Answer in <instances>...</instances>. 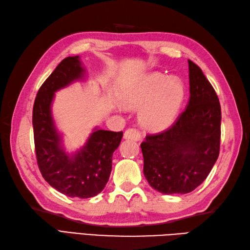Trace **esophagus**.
<instances>
[{
  "instance_id": "34e87169",
  "label": "esophagus",
  "mask_w": 250,
  "mask_h": 250,
  "mask_svg": "<svg viewBox=\"0 0 250 250\" xmlns=\"http://www.w3.org/2000/svg\"><path fill=\"white\" fill-rule=\"evenodd\" d=\"M125 139H133V141H141L142 135L141 132L134 129V127H130L125 132Z\"/></svg>"
}]
</instances>
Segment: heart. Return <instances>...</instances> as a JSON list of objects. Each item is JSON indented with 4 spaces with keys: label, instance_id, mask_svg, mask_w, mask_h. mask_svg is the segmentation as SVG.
<instances>
[{
    "label": "heart",
    "instance_id": "1",
    "mask_svg": "<svg viewBox=\"0 0 250 250\" xmlns=\"http://www.w3.org/2000/svg\"><path fill=\"white\" fill-rule=\"evenodd\" d=\"M185 98L182 81L154 73L127 92L124 102L127 107L139 108V121L148 130L158 131L169 126L181 109Z\"/></svg>",
    "mask_w": 250,
    "mask_h": 250
}]
</instances>
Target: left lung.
Returning a JSON list of instances; mask_svg holds the SVG:
<instances>
[{
	"label": "left lung",
	"mask_w": 250,
	"mask_h": 250,
	"mask_svg": "<svg viewBox=\"0 0 250 250\" xmlns=\"http://www.w3.org/2000/svg\"><path fill=\"white\" fill-rule=\"evenodd\" d=\"M189 101L176 123L141 144L144 175L163 194H188L205 181L219 154L222 111L213 86L188 61Z\"/></svg>",
	"instance_id": "8db88e82"
}]
</instances>
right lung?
I'll return each instance as SVG.
<instances>
[{
    "mask_svg": "<svg viewBox=\"0 0 250 250\" xmlns=\"http://www.w3.org/2000/svg\"><path fill=\"white\" fill-rule=\"evenodd\" d=\"M85 70L79 56L62 60L40 87L33 107V127L37 164L43 179L68 197L90 198L101 193L112 171L113 153L123 132L96 129L84 146L69 154L57 131L51 105L55 91L82 80Z\"/></svg>",
    "mask_w": 250,
    "mask_h": 250,
    "instance_id": "obj_1",
    "label": "right lung"
}]
</instances>
